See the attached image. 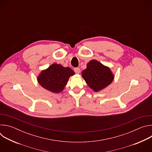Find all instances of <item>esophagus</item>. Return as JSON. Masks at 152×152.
<instances>
[{"instance_id":"obj_1","label":"esophagus","mask_w":152,"mask_h":152,"mask_svg":"<svg viewBox=\"0 0 152 152\" xmlns=\"http://www.w3.org/2000/svg\"><path fill=\"white\" fill-rule=\"evenodd\" d=\"M74 71L76 74H79L80 72V69L78 67H76V68L74 69Z\"/></svg>"}]
</instances>
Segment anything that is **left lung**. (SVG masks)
I'll return each mask as SVG.
<instances>
[{
	"label": "left lung",
	"instance_id": "left-lung-1",
	"mask_svg": "<svg viewBox=\"0 0 152 152\" xmlns=\"http://www.w3.org/2000/svg\"><path fill=\"white\" fill-rule=\"evenodd\" d=\"M82 76L90 87L97 92L111 84L114 76L110 69L96 60H91L82 71Z\"/></svg>",
	"mask_w": 152,
	"mask_h": 152
}]
</instances>
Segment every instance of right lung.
Returning <instances> with one entry per match:
<instances>
[{"label": "right lung", "mask_w": 152, "mask_h": 152, "mask_svg": "<svg viewBox=\"0 0 152 152\" xmlns=\"http://www.w3.org/2000/svg\"><path fill=\"white\" fill-rule=\"evenodd\" d=\"M75 75L70 67H64L60 64H53L46 70H42L37 80L43 88L54 93L61 92L69 77Z\"/></svg>", "instance_id": "1"}]
</instances>
